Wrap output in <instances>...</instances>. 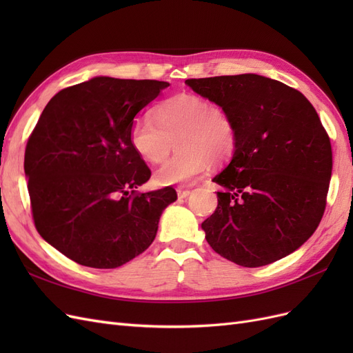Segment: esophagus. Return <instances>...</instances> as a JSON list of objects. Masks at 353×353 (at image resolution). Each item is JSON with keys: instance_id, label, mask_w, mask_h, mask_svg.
<instances>
[{"instance_id": "obj_1", "label": "esophagus", "mask_w": 353, "mask_h": 353, "mask_svg": "<svg viewBox=\"0 0 353 353\" xmlns=\"http://www.w3.org/2000/svg\"><path fill=\"white\" fill-rule=\"evenodd\" d=\"M176 193H178V199H187L190 196V190H187L184 187H178Z\"/></svg>"}]
</instances>
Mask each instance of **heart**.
I'll use <instances>...</instances> for the list:
<instances>
[{
    "label": "heart",
    "mask_w": 353,
    "mask_h": 353,
    "mask_svg": "<svg viewBox=\"0 0 353 353\" xmlns=\"http://www.w3.org/2000/svg\"><path fill=\"white\" fill-rule=\"evenodd\" d=\"M137 154L159 165L169 156L174 141L179 150L157 169L160 185L187 184L212 163L228 160L237 148V125L221 104L199 94H179L159 103L153 119L140 117L130 132Z\"/></svg>",
    "instance_id": "b5f03b06"
}]
</instances>
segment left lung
I'll list each match as a JSON object with an SVG mask.
<instances>
[{
    "mask_svg": "<svg viewBox=\"0 0 353 353\" xmlns=\"http://www.w3.org/2000/svg\"><path fill=\"white\" fill-rule=\"evenodd\" d=\"M185 83L237 125L232 160L212 179L223 187L218 208L201 223L210 248L245 268L293 253L323 219L333 168L314 105L301 91L253 73Z\"/></svg>",
    "mask_w": 353,
    "mask_h": 353,
    "instance_id": "obj_1",
    "label": "left lung"
}]
</instances>
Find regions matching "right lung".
<instances>
[{
  "mask_svg": "<svg viewBox=\"0 0 353 353\" xmlns=\"http://www.w3.org/2000/svg\"><path fill=\"white\" fill-rule=\"evenodd\" d=\"M168 82L99 77L59 91L29 135L25 174L39 236L90 268H117L156 237L170 187L138 193L152 172L130 140L135 114Z\"/></svg>",
  "mask_w": 353,
  "mask_h": 353,
  "instance_id": "1",
  "label": "right lung"
}]
</instances>
